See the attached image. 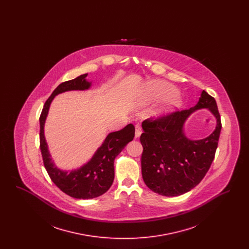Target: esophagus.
<instances>
[{
  "instance_id": "obj_1",
  "label": "esophagus",
  "mask_w": 249,
  "mask_h": 249,
  "mask_svg": "<svg viewBox=\"0 0 249 249\" xmlns=\"http://www.w3.org/2000/svg\"><path fill=\"white\" fill-rule=\"evenodd\" d=\"M141 133H142V128H141L139 125H137V126L135 127V138L140 137Z\"/></svg>"
}]
</instances>
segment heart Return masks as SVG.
Returning <instances> with one entry per match:
<instances>
[{"label":"heart","instance_id":"1","mask_svg":"<svg viewBox=\"0 0 249 249\" xmlns=\"http://www.w3.org/2000/svg\"><path fill=\"white\" fill-rule=\"evenodd\" d=\"M157 89L161 94H175L176 93V89L169 86V85H166V84H158L157 85ZM180 105H181V102L177 96H174L169 102V106L171 107H180Z\"/></svg>","mask_w":249,"mask_h":249}]
</instances>
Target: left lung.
I'll list each match as a JSON object with an SVG mask.
<instances>
[{
  "label": "left lung",
  "mask_w": 249,
  "mask_h": 249,
  "mask_svg": "<svg viewBox=\"0 0 249 249\" xmlns=\"http://www.w3.org/2000/svg\"><path fill=\"white\" fill-rule=\"evenodd\" d=\"M200 107L209 108L218 124L211 136L192 142L183 135L182 125L190 114ZM142 127L141 165L145 185L168 197L182 195L195 188L213 162L222 127L213 97L202 90L195 107L145 119Z\"/></svg>",
  "instance_id": "left-lung-1"
}]
</instances>
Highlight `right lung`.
<instances>
[{
	"label": "right lung",
	"mask_w": 249,
	"mask_h": 249,
	"mask_svg": "<svg viewBox=\"0 0 249 249\" xmlns=\"http://www.w3.org/2000/svg\"><path fill=\"white\" fill-rule=\"evenodd\" d=\"M87 75L85 73L59 85L46 101L40 115V149L45 168L49 178L59 190L75 199L96 198L110 189L115 178L114 160L126 144L132 141L135 133L132 124H128L119 131L109 133L92 159L86 165L69 174L53 164L44 135V125L49 106L53 98L59 93L74 89H88L90 83L86 80Z\"/></svg>",
	"instance_id": "right-lung-1"
}]
</instances>
